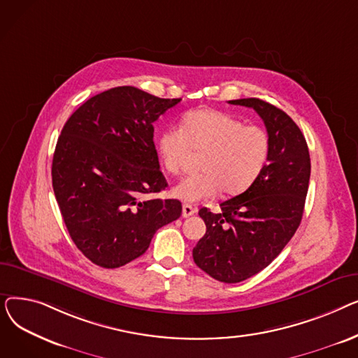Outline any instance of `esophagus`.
<instances>
[{
	"label": "esophagus",
	"mask_w": 358,
	"mask_h": 358,
	"mask_svg": "<svg viewBox=\"0 0 358 358\" xmlns=\"http://www.w3.org/2000/svg\"><path fill=\"white\" fill-rule=\"evenodd\" d=\"M197 213V209L192 204H184L182 206V217H190Z\"/></svg>",
	"instance_id": "obj_1"
}]
</instances>
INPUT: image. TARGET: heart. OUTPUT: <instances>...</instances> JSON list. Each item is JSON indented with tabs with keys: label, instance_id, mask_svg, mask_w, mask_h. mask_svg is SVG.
Segmentation results:
<instances>
[{
	"label": "heart",
	"instance_id": "obj_1",
	"mask_svg": "<svg viewBox=\"0 0 358 358\" xmlns=\"http://www.w3.org/2000/svg\"><path fill=\"white\" fill-rule=\"evenodd\" d=\"M194 152L201 173L182 178L174 197L197 203L217 192L236 196L247 192L264 169L270 154L267 131L257 124L213 108L187 111L180 127L165 129L158 139V155L168 173L180 174Z\"/></svg>",
	"mask_w": 358,
	"mask_h": 358
}]
</instances>
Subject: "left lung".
Here are the masks:
<instances>
[{
  "mask_svg": "<svg viewBox=\"0 0 358 358\" xmlns=\"http://www.w3.org/2000/svg\"><path fill=\"white\" fill-rule=\"evenodd\" d=\"M254 108L270 138L267 164L257 181L234 199L199 215L206 234L193 248L197 267L223 283H239L283 251L303 216L310 178V157L299 126L283 110L259 99L231 100Z\"/></svg>",
  "mask_w": 358,
  "mask_h": 358,
  "instance_id": "1",
  "label": "left lung"
}]
</instances>
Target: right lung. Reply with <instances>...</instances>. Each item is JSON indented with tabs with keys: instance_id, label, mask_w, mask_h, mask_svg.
Returning <instances> with one entry per match:
<instances>
[{
	"instance_id": "obj_1",
	"label": "right lung",
	"mask_w": 358,
	"mask_h": 358,
	"mask_svg": "<svg viewBox=\"0 0 358 358\" xmlns=\"http://www.w3.org/2000/svg\"><path fill=\"white\" fill-rule=\"evenodd\" d=\"M181 99L116 87L87 100L65 123L52 162V185L65 227L96 266L117 268L141 257L155 232L181 216L165 190L154 122Z\"/></svg>"
}]
</instances>
